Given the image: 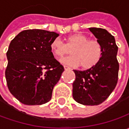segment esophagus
I'll use <instances>...</instances> for the list:
<instances>
[{
  "label": "esophagus",
  "instance_id": "34e87169",
  "mask_svg": "<svg viewBox=\"0 0 129 129\" xmlns=\"http://www.w3.org/2000/svg\"><path fill=\"white\" fill-rule=\"evenodd\" d=\"M64 68L65 70H70V67H69L68 66H66V65L64 66Z\"/></svg>",
  "mask_w": 129,
  "mask_h": 129
}]
</instances>
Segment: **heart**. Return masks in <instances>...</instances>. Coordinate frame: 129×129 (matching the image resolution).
Returning a JSON list of instances; mask_svg holds the SVG:
<instances>
[{"mask_svg":"<svg viewBox=\"0 0 129 129\" xmlns=\"http://www.w3.org/2000/svg\"><path fill=\"white\" fill-rule=\"evenodd\" d=\"M72 49V55L62 58L61 63L71 67L81 65L82 69L89 70L100 62L103 54L101 44L84 34H75L67 39V43L57 37L52 41L51 50L58 57H63Z\"/></svg>","mask_w":129,"mask_h":129,"instance_id":"b5f03b06","label":"heart"}]
</instances>
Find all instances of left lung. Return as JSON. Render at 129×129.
<instances>
[{
  "instance_id": "1",
  "label": "left lung",
  "mask_w": 129,
  "mask_h": 129,
  "mask_svg": "<svg viewBox=\"0 0 129 129\" xmlns=\"http://www.w3.org/2000/svg\"><path fill=\"white\" fill-rule=\"evenodd\" d=\"M103 48L100 62L91 69L73 70L75 80L72 84L75 101L85 106H98L105 101L116 86L119 64L117 60L115 38L104 28H90Z\"/></svg>"
}]
</instances>
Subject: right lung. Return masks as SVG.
Instances as JSON below:
<instances>
[{
    "label": "right lung",
    "instance_id": "1",
    "mask_svg": "<svg viewBox=\"0 0 129 129\" xmlns=\"http://www.w3.org/2000/svg\"><path fill=\"white\" fill-rule=\"evenodd\" d=\"M58 36L53 31L28 29L10 43L6 82L9 91L23 104L42 105L51 100L53 88L64 70L51 50Z\"/></svg>",
    "mask_w": 129,
    "mask_h": 129
}]
</instances>
